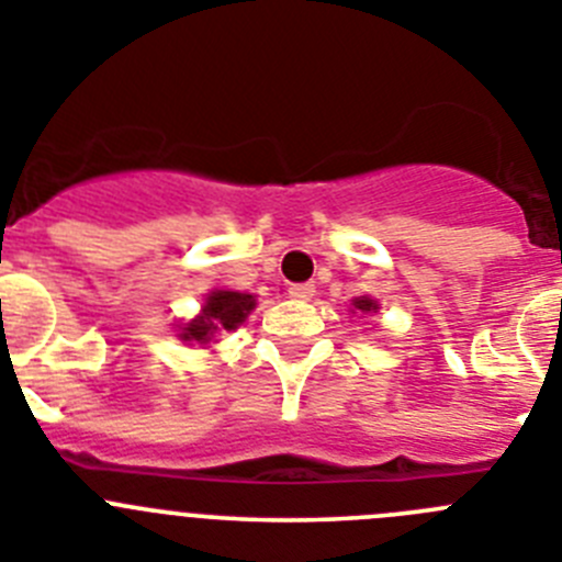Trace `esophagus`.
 <instances>
[{
	"instance_id": "1",
	"label": "esophagus",
	"mask_w": 562,
	"mask_h": 562,
	"mask_svg": "<svg viewBox=\"0 0 562 562\" xmlns=\"http://www.w3.org/2000/svg\"><path fill=\"white\" fill-rule=\"evenodd\" d=\"M286 295H290L292 301H310V297L315 295V284H290Z\"/></svg>"
}]
</instances>
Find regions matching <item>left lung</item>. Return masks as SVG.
Returning a JSON list of instances; mask_svg holds the SVG:
<instances>
[{
    "label": "left lung",
    "instance_id": "obj_1",
    "mask_svg": "<svg viewBox=\"0 0 562 562\" xmlns=\"http://www.w3.org/2000/svg\"><path fill=\"white\" fill-rule=\"evenodd\" d=\"M355 310L371 312V310H376V304H374V301H369V297H357V301H355Z\"/></svg>",
    "mask_w": 562,
    "mask_h": 562
}]
</instances>
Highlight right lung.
Masks as SVG:
<instances>
[{
  "instance_id": "right-lung-1",
  "label": "right lung",
  "mask_w": 562,
  "mask_h": 562,
  "mask_svg": "<svg viewBox=\"0 0 562 562\" xmlns=\"http://www.w3.org/2000/svg\"><path fill=\"white\" fill-rule=\"evenodd\" d=\"M250 310H256V297L252 295H245V292L216 290L207 295L202 315L196 317V321H191L180 337L182 340L207 342L216 331L236 329V326L250 315Z\"/></svg>"
}]
</instances>
